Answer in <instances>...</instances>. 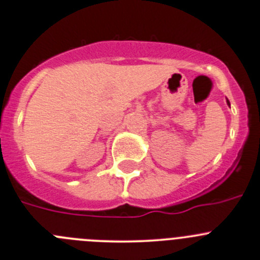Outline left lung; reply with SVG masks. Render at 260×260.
I'll use <instances>...</instances> for the list:
<instances>
[{
    "label": "left lung",
    "mask_w": 260,
    "mask_h": 260,
    "mask_svg": "<svg viewBox=\"0 0 260 260\" xmlns=\"http://www.w3.org/2000/svg\"><path fill=\"white\" fill-rule=\"evenodd\" d=\"M227 104H228V105H231V104H230V100H228V99H227Z\"/></svg>",
    "instance_id": "left-lung-1"
}]
</instances>
